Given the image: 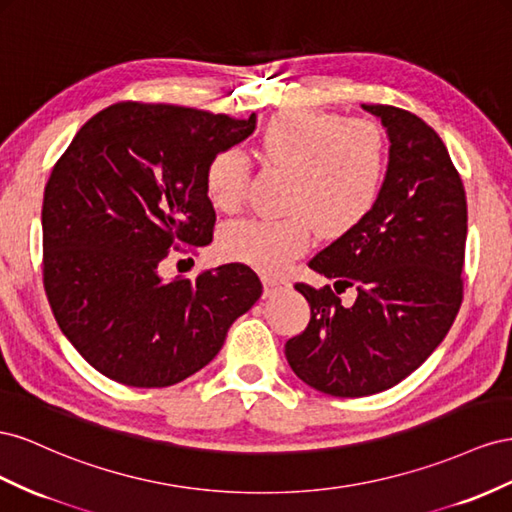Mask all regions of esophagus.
Segmentation results:
<instances>
[{
	"mask_svg": "<svg viewBox=\"0 0 512 512\" xmlns=\"http://www.w3.org/2000/svg\"><path fill=\"white\" fill-rule=\"evenodd\" d=\"M285 287L283 281H276V279H264V298H274L279 291Z\"/></svg>",
	"mask_w": 512,
	"mask_h": 512,
	"instance_id": "obj_1",
	"label": "esophagus"
}]
</instances>
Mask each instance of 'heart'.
Returning <instances> with one entry per match:
<instances>
[{
    "instance_id": "obj_1",
    "label": "heart",
    "mask_w": 512,
    "mask_h": 512,
    "mask_svg": "<svg viewBox=\"0 0 512 512\" xmlns=\"http://www.w3.org/2000/svg\"><path fill=\"white\" fill-rule=\"evenodd\" d=\"M259 148L268 163L291 171L287 218H246L218 238L221 253L264 274H281L315 242L343 236L377 206L388 173V141L369 120H345L328 111H287L261 133ZM246 156L236 148L216 152L203 173L212 206L236 212L248 184Z\"/></svg>"
}]
</instances>
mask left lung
<instances>
[{
    "mask_svg": "<svg viewBox=\"0 0 512 512\" xmlns=\"http://www.w3.org/2000/svg\"><path fill=\"white\" fill-rule=\"evenodd\" d=\"M362 109L390 141L384 191L358 227L309 261L334 287L296 283L311 321L285 345L291 371L332 397H367L414 373L463 300L467 201L444 141L410 111ZM347 286L357 289L352 307L336 296Z\"/></svg>",
    "mask_w": 512,
    "mask_h": 512,
    "instance_id": "left-lung-1",
    "label": "left lung"
}]
</instances>
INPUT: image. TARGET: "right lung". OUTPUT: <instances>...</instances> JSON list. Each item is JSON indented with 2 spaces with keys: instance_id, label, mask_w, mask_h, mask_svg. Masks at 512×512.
Returning <instances> with one entry per match:
<instances>
[{
  "instance_id": "obj_1",
  "label": "right lung",
  "mask_w": 512,
  "mask_h": 512,
  "mask_svg": "<svg viewBox=\"0 0 512 512\" xmlns=\"http://www.w3.org/2000/svg\"><path fill=\"white\" fill-rule=\"evenodd\" d=\"M248 120L118 102L87 120L57 160L42 201V279L64 337L96 371L165 388L221 352L261 296L244 264L165 281L171 246L212 242L210 158L253 135Z\"/></svg>"
}]
</instances>
